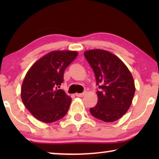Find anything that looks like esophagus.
Here are the masks:
<instances>
[{"label": "esophagus", "mask_w": 159, "mask_h": 159, "mask_svg": "<svg viewBox=\"0 0 159 159\" xmlns=\"http://www.w3.org/2000/svg\"><path fill=\"white\" fill-rule=\"evenodd\" d=\"M84 95H85V92L82 93H76V96L77 97H83Z\"/></svg>", "instance_id": "esophagus-1"}]
</instances>
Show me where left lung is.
Here are the masks:
<instances>
[{
	"label": "left lung",
	"mask_w": 159,
	"mask_h": 159,
	"mask_svg": "<svg viewBox=\"0 0 159 159\" xmlns=\"http://www.w3.org/2000/svg\"><path fill=\"white\" fill-rule=\"evenodd\" d=\"M84 56L92 67L99 90L98 103L91 114L106 122L120 119L132 104L135 87L126 65L110 52L101 49L87 51Z\"/></svg>",
	"instance_id": "8db88e82"
}]
</instances>
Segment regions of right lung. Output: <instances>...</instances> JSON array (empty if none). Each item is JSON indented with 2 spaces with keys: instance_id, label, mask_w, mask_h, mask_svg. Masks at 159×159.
Listing matches in <instances>:
<instances>
[{
  "instance_id": "1",
  "label": "right lung",
  "mask_w": 159,
  "mask_h": 159,
  "mask_svg": "<svg viewBox=\"0 0 159 159\" xmlns=\"http://www.w3.org/2000/svg\"><path fill=\"white\" fill-rule=\"evenodd\" d=\"M77 55L76 51H52L27 71L21 86V100L39 121L54 122L66 114L71 98L59 88L64 82L65 69Z\"/></svg>"
}]
</instances>
